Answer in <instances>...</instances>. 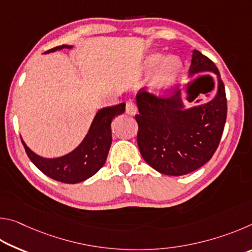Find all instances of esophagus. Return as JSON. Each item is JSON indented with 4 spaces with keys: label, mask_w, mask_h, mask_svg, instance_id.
<instances>
[{
    "label": "esophagus",
    "mask_w": 252,
    "mask_h": 252,
    "mask_svg": "<svg viewBox=\"0 0 252 252\" xmlns=\"http://www.w3.org/2000/svg\"><path fill=\"white\" fill-rule=\"evenodd\" d=\"M126 113L130 114V116H134V114L136 113V111H138V109H136V105L132 101L127 102L126 105Z\"/></svg>",
    "instance_id": "esophagus-1"
}]
</instances>
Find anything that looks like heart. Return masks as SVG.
<instances>
[{"instance_id":"b5f03b06","label":"heart","mask_w":252,"mask_h":252,"mask_svg":"<svg viewBox=\"0 0 252 252\" xmlns=\"http://www.w3.org/2000/svg\"><path fill=\"white\" fill-rule=\"evenodd\" d=\"M180 59L169 55L163 59L161 53H152L149 55L144 63L148 72L155 71L151 78V88L156 91H161L172 85L180 74L181 71Z\"/></svg>"}]
</instances>
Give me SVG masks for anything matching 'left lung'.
<instances>
[{
  "label": "left lung",
  "mask_w": 252,
  "mask_h": 252,
  "mask_svg": "<svg viewBox=\"0 0 252 252\" xmlns=\"http://www.w3.org/2000/svg\"><path fill=\"white\" fill-rule=\"evenodd\" d=\"M202 72L218 75V92L206 104L183 110L180 92L158 96L143 88L136 94V141L144 161L158 172H192L206 164L219 146L227 119L224 84L215 63L193 50L189 73Z\"/></svg>",
  "instance_id": "1"
}]
</instances>
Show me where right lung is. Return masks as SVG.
Instances as JSON below:
<instances>
[{"instance_id": "right-lung-1", "label": "right lung", "mask_w": 252, "mask_h": 252, "mask_svg": "<svg viewBox=\"0 0 252 252\" xmlns=\"http://www.w3.org/2000/svg\"><path fill=\"white\" fill-rule=\"evenodd\" d=\"M70 48V45H61L49 50L48 52ZM125 111V103L101 109L93 119L90 130L83 141L75 150L64 157L44 159L30 150L22 140L25 152L34 165L53 180L70 185L82 182L103 167L112 142L111 121Z\"/></svg>"}]
</instances>
